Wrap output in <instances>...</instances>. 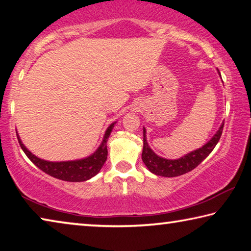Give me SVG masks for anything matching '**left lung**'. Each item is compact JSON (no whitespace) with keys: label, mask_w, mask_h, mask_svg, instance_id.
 Segmentation results:
<instances>
[{"label":"left lung","mask_w":251,"mask_h":251,"mask_svg":"<svg viewBox=\"0 0 251 251\" xmlns=\"http://www.w3.org/2000/svg\"><path fill=\"white\" fill-rule=\"evenodd\" d=\"M218 74L220 75L219 71H218ZM223 128H224V122L223 124L220 125L218 130L216 131V134L212 136L210 141L206 143L202 147L188 152V154L180 157V158L167 159L157 155L156 152L150 147V145H148L147 138H146V128L144 127L143 129L144 146H143V152H142V159L144 161V164L146 165V167L148 168V171L152 174H155L157 176L177 177V176L184 175V174L193 171L194 168H196L198 165L210 154L212 150L215 148V146L217 145V143L219 142L220 136H222V133H223Z\"/></svg>","instance_id":"8db88e82"}]
</instances>
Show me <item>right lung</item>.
<instances>
[{
	"instance_id": "1",
	"label": "right lung",
	"mask_w": 251,
	"mask_h": 251,
	"mask_svg": "<svg viewBox=\"0 0 251 251\" xmlns=\"http://www.w3.org/2000/svg\"><path fill=\"white\" fill-rule=\"evenodd\" d=\"M115 124L116 122H114L107 127L100 145L92 155L85 157V158L75 160L50 161L42 159L40 157L32 154V152L24 146V144L21 141L18 133H16V136H18L20 146L25 152V155H26L28 157V159L31 160L35 166L39 167L41 171H43L44 173L48 174V175L54 178H57V179L77 182L91 179L92 177L96 176L97 174L100 173L106 159H107V141Z\"/></svg>"
}]
</instances>
